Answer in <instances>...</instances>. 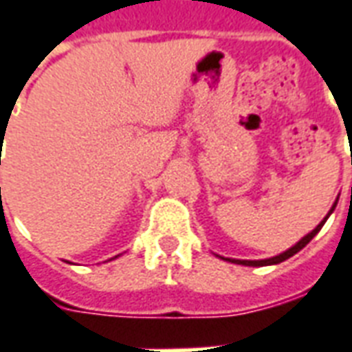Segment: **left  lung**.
I'll use <instances>...</instances> for the list:
<instances>
[{
	"label": "left lung",
	"instance_id": "1",
	"mask_svg": "<svg viewBox=\"0 0 352 352\" xmlns=\"http://www.w3.org/2000/svg\"><path fill=\"white\" fill-rule=\"evenodd\" d=\"M336 206H338V199H336V201H333L332 209H330V211H328V214H326L324 219H322V221H320V224H318L317 228L313 230V232H309V234H307V236H303L302 239H300V241H298V243L294 245V247H290V249H288V251L280 252V254H277V256H273V258H265V260H234V258H222V260H230V262H234V264L252 265V267H260V265H273V264H280V262H285V260H288V258H290V256H294L296 252H300V251H302L303 247H305V245L309 243V241H311V239H313V237L317 236L318 232H320V228H322V226H324V222L328 221V217H330V214L333 213V209H336Z\"/></svg>",
	"mask_w": 352,
	"mask_h": 352
}]
</instances>
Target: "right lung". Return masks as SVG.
Returning <instances> with one entry per match:
<instances>
[{
    "instance_id": "obj_1",
    "label": "right lung",
    "mask_w": 352,
    "mask_h": 352,
    "mask_svg": "<svg viewBox=\"0 0 352 352\" xmlns=\"http://www.w3.org/2000/svg\"><path fill=\"white\" fill-rule=\"evenodd\" d=\"M0 190H1V188H0Z\"/></svg>"
}]
</instances>
